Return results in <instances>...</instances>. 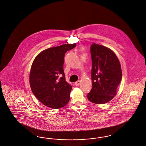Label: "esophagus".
Masks as SVG:
<instances>
[{"label": "esophagus", "instance_id": "obj_1", "mask_svg": "<svg viewBox=\"0 0 146 146\" xmlns=\"http://www.w3.org/2000/svg\"><path fill=\"white\" fill-rule=\"evenodd\" d=\"M80 81L78 80L74 84H75V85L79 86V85H80Z\"/></svg>", "mask_w": 146, "mask_h": 146}]
</instances>
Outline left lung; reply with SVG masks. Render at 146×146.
<instances>
[{"label": "left lung", "mask_w": 146, "mask_h": 146, "mask_svg": "<svg viewBox=\"0 0 146 146\" xmlns=\"http://www.w3.org/2000/svg\"><path fill=\"white\" fill-rule=\"evenodd\" d=\"M90 51L92 88L87 96L94 104H105L116 94L122 79L120 63L114 52L105 46L94 43Z\"/></svg>", "instance_id": "left-lung-1"}]
</instances>
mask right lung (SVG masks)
Masks as SVG:
<instances>
[{
  "label": "right lung",
  "instance_id": "right-lung-1",
  "mask_svg": "<svg viewBox=\"0 0 146 146\" xmlns=\"http://www.w3.org/2000/svg\"><path fill=\"white\" fill-rule=\"evenodd\" d=\"M76 44H67L44 50L36 56L31 68L30 84L33 93L42 104L58 109L70 99L72 86L66 81L64 56Z\"/></svg>",
  "mask_w": 146,
  "mask_h": 146
}]
</instances>
